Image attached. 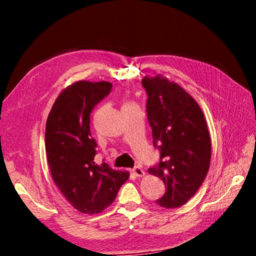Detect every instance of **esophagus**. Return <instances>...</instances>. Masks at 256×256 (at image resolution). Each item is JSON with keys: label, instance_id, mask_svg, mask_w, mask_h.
<instances>
[{"label": "esophagus", "instance_id": "1", "mask_svg": "<svg viewBox=\"0 0 256 256\" xmlns=\"http://www.w3.org/2000/svg\"><path fill=\"white\" fill-rule=\"evenodd\" d=\"M131 172H132V174L136 175V177H142L145 174L144 171H143V168H141L140 166H134L132 170H131Z\"/></svg>", "mask_w": 256, "mask_h": 256}]
</instances>
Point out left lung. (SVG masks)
I'll use <instances>...</instances> for the list:
<instances>
[{"mask_svg": "<svg viewBox=\"0 0 256 256\" xmlns=\"http://www.w3.org/2000/svg\"><path fill=\"white\" fill-rule=\"evenodd\" d=\"M147 120L160 160L148 172L164 182L156 203L164 208L186 204L202 186L209 170L212 140L200 108L180 85L160 76L144 78Z\"/></svg>", "mask_w": 256, "mask_h": 256, "instance_id": "8db88e82", "label": "left lung"}]
</instances>
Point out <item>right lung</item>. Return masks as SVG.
<instances>
[{
	"instance_id": "add662e5",
	"label": "right lung",
	"mask_w": 256,
	"mask_h": 256,
	"mask_svg": "<svg viewBox=\"0 0 256 256\" xmlns=\"http://www.w3.org/2000/svg\"><path fill=\"white\" fill-rule=\"evenodd\" d=\"M110 82L79 81L56 98L46 124V152L53 180L76 210L94 214L113 203L128 172L97 164L90 132L92 109L111 92Z\"/></svg>"
}]
</instances>
